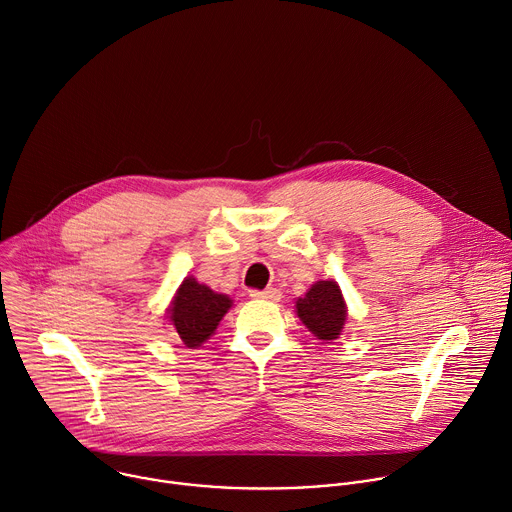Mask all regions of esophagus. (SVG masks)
<instances>
[{
	"label": "esophagus",
	"mask_w": 512,
	"mask_h": 512,
	"mask_svg": "<svg viewBox=\"0 0 512 512\" xmlns=\"http://www.w3.org/2000/svg\"><path fill=\"white\" fill-rule=\"evenodd\" d=\"M250 296L256 300H272L278 302L280 300V290L278 288H266V290H250Z\"/></svg>",
	"instance_id": "obj_1"
}]
</instances>
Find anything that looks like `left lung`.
Instances as JSON below:
<instances>
[{
    "mask_svg": "<svg viewBox=\"0 0 512 512\" xmlns=\"http://www.w3.org/2000/svg\"><path fill=\"white\" fill-rule=\"evenodd\" d=\"M296 315L317 339L335 341L347 319V304L335 280H319L296 300Z\"/></svg>",
    "mask_w": 512,
    "mask_h": 512,
    "instance_id": "1",
    "label": "left lung"
}]
</instances>
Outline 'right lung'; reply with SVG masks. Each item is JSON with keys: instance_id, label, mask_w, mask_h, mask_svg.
Returning a JSON list of instances; mask_svg holds the SVG:
<instances>
[{"instance_id": "add662e5", "label": "right lung", "mask_w": 512, "mask_h": 512, "mask_svg": "<svg viewBox=\"0 0 512 512\" xmlns=\"http://www.w3.org/2000/svg\"><path fill=\"white\" fill-rule=\"evenodd\" d=\"M230 306L232 298L228 294H218L193 276H187L171 300L167 319L183 345L195 349L214 335Z\"/></svg>"}]
</instances>
